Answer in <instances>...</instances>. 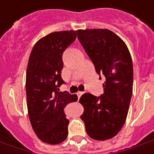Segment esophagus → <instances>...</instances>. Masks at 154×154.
I'll list each match as a JSON object with an SVG mask.
<instances>
[{"label":"esophagus","mask_w":154,"mask_h":154,"mask_svg":"<svg viewBox=\"0 0 154 154\" xmlns=\"http://www.w3.org/2000/svg\"><path fill=\"white\" fill-rule=\"evenodd\" d=\"M82 94H84V92H77V96H78V98H80L81 97V95Z\"/></svg>","instance_id":"34e87169"}]
</instances>
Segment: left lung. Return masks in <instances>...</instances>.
<instances>
[{"label": "left lung", "mask_w": 154, "mask_h": 154, "mask_svg": "<svg viewBox=\"0 0 154 154\" xmlns=\"http://www.w3.org/2000/svg\"><path fill=\"white\" fill-rule=\"evenodd\" d=\"M77 34L99 80L101 75L105 77L103 94L81 96L80 103L85 110L80 117L91 138L109 140L126 121L133 92L132 58L125 43L109 30H78Z\"/></svg>", "instance_id": "1"}]
</instances>
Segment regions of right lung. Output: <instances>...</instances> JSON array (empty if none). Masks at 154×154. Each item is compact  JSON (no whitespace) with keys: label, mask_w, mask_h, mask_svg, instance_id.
<instances>
[{"label":"right lung","mask_w":154,"mask_h":154,"mask_svg":"<svg viewBox=\"0 0 154 154\" xmlns=\"http://www.w3.org/2000/svg\"><path fill=\"white\" fill-rule=\"evenodd\" d=\"M76 36L75 31L50 33L36 43L28 61L26 91L30 122L39 139L52 145L67 138L69 120L64 108L78 99L75 94L59 92L65 84L62 54Z\"/></svg>","instance_id":"right-lung-1"}]
</instances>
